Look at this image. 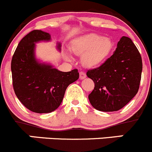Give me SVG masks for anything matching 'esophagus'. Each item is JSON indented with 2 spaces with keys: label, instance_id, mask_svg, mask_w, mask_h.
I'll return each instance as SVG.
<instances>
[{
  "label": "esophagus",
  "instance_id": "esophagus-1",
  "mask_svg": "<svg viewBox=\"0 0 152 152\" xmlns=\"http://www.w3.org/2000/svg\"><path fill=\"white\" fill-rule=\"evenodd\" d=\"M86 77V73L84 72H80V79L83 80Z\"/></svg>",
  "mask_w": 152,
  "mask_h": 152
}]
</instances>
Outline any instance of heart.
Instances as JSON below:
<instances>
[{
  "instance_id": "heart-1",
  "label": "heart",
  "mask_w": 152,
  "mask_h": 152,
  "mask_svg": "<svg viewBox=\"0 0 152 152\" xmlns=\"http://www.w3.org/2000/svg\"><path fill=\"white\" fill-rule=\"evenodd\" d=\"M114 47V43L109 37L98 34H89L75 40L71 49L75 54L83 55L82 64L86 67L93 68L103 64L109 56ZM64 58L72 61L69 54L65 52Z\"/></svg>"
}]
</instances>
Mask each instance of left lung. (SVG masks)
Here are the masks:
<instances>
[{
	"label": "left lung",
	"instance_id": "obj_1",
	"mask_svg": "<svg viewBox=\"0 0 152 152\" xmlns=\"http://www.w3.org/2000/svg\"><path fill=\"white\" fill-rule=\"evenodd\" d=\"M142 69L140 54L129 37L123 36L114 54L98 68L88 70L94 83L88 100L95 109L115 112L137 93Z\"/></svg>",
	"mask_w": 152,
	"mask_h": 152
}]
</instances>
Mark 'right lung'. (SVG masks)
I'll return each mask as SVG.
<instances>
[{
	"instance_id": "add662e5",
	"label": "right lung",
	"mask_w": 152,
	"mask_h": 152,
	"mask_svg": "<svg viewBox=\"0 0 152 152\" xmlns=\"http://www.w3.org/2000/svg\"><path fill=\"white\" fill-rule=\"evenodd\" d=\"M50 40L49 33L33 30L20 40L12 59L15 93L26 108L35 113L58 109L67 87L79 78L77 69L64 72L36 58L35 43ZM57 48L61 51V43H57Z\"/></svg>"
}]
</instances>
